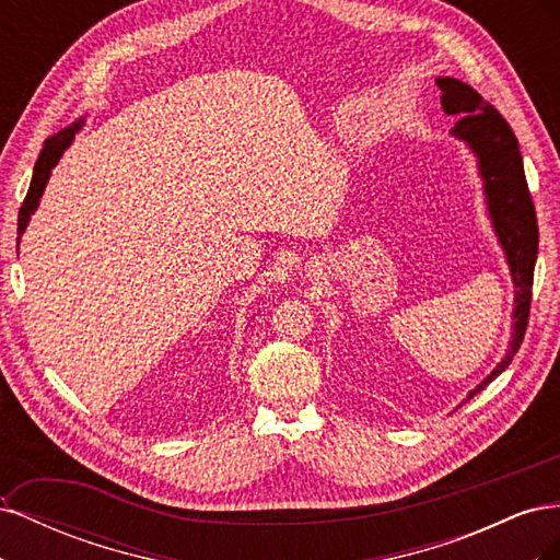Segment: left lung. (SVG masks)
<instances>
[{
  "mask_svg": "<svg viewBox=\"0 0 560 560\" xmlns=\"http://www.w3.org/2000/svg\"><path fill=\"white\" fill-rule=\"evenodd\" d=\"M436 86L442 89V109L448 116H457L451 135L465 142L474 159H477L479 177L483 182L486 210L514 282L512 341L506 346L504 358L498 362V366L477 387L469 389L467 399H471L512 364L514 354L523 343L530 313L539 233L528 184H525L518 142L510 124L504 121L493 105H488L477 91L460 79L436 77Z\"/></svg>",
  "mask_w": 560,
  "mask_h": 560,
  "instance_id": "1",
  "label": "left lung"
}]
</instances>
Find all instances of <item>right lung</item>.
Returning <instances> with one entry per match:
<instances>
[{"label": "right lung", "mask_w": 560, "mask_h": 560, "mask_svg": "<svg viewBox=\"0 0 560 560\" xmlns=\"http://www.w3.org/2000/svg\"><path fill=\"white\" fill-rule=\"evenodd\" d=\"M83 121H86V118H79V121H74L72 126L62 128V130L56 132V135H50V138L44 142L42 154H39V159H37V163H35V173H32V182H30L27 196H25L23 208H21V212H19V243H21V238H23V233H25V229H27V224H30L32 214H35V210L39 208V200H42V196H44V189H46V184H48L50 171H54V167L58 165L60 156L65 154V149L74 142V135L81 130Z\"/></svg>", "instance_id": "obj_1"}]
</instances>
